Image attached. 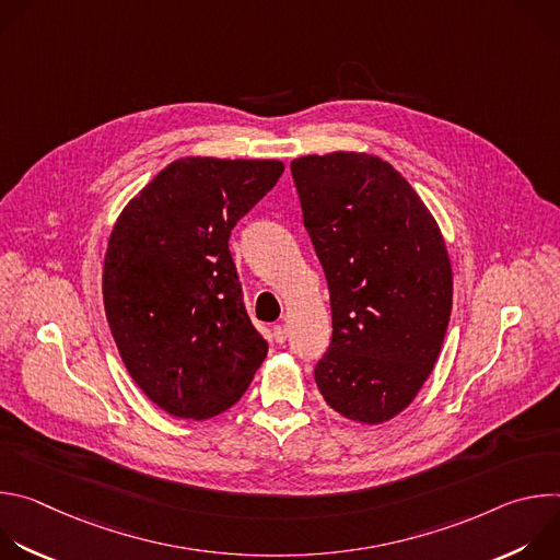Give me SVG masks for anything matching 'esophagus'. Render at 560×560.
Here are the masks:
<instances>
[{
  "mask_svg": "<svg viewBox=\"0 0 560 560\" xmlns=\"http://www.w3.org/2000/svg\"><path fill=\"white\" fill-rule=\"evenodd\" d=\"M272 337H275V343L283 346V343H285V339H288V332H285V328H283V326H275V328H272Z\"/></svg>",
  "mask_w": 560,
  "mask_h": 560,
  "instance_id": "34e87169",
  "label": "esophagus"
}]
</instances>
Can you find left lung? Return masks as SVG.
Listing matches in <instances>:
<instances>
[{
    "mask_svg": "<svg viewBox=\"0 0 560 560\" xmlns=\"http://www.w3.org/2000/svg\"><path fill=\"white\" fill-rule=\"evenodd\" d=\"M290 171L330 290L332 339L314 381L339 415L383 423L412 404L443 346L452 268L441 230L378 156L307 154Z\"/></svg>",
    "mask_w": 560,
    "mask_h": 560,
    "instance_id": "obj_1",
    "label": "left lung"
}]
</instances>
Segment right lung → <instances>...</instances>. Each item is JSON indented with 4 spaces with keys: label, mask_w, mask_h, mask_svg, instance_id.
Instances as JSON below:
<instances>
[{
    "label": "right lung",
    "mask_w": 560,
    "mask_h": 560,
    "mask_svg": "<svg viewBox=\"0 0 560 560\" xmlns=\"http://www.w3.org/2000/svg\"><path fill=\"white\" fill-rule=\"evenodd\" d=\"M281 173L268 159H177L113 228L108 326L135 383L173 417L201 421L228 410L268 354L228 238Z\"/></svg>",
    "instance_id": "1"
}]
</instances>
